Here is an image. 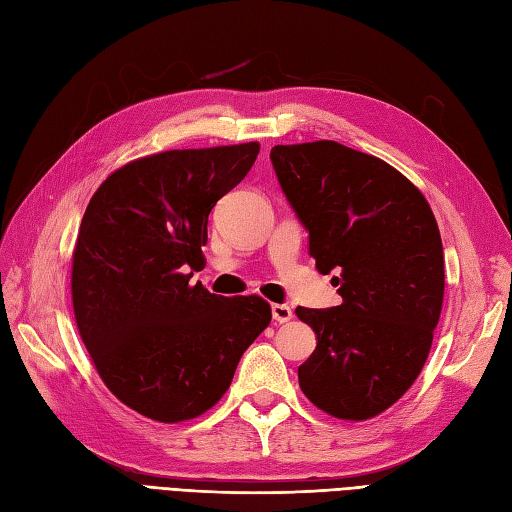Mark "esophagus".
I'll return each mask as SVG.
<instances>
[{"label": "esophagus", "instance_id": "34e87169", "mask_svg": "<svg viewBox=\"0 0 512 512\" xmlns=\"http://www.w3.org/2000/svg\"><path fill=\"white\" fill-rule=\"evenodd\" d=\"M292 316H294V313L287 305H272V320L274 322L285 324V322L292 320Z\"/></svg>", "mask_w": 512, "mask_h": 512}]
</instances>
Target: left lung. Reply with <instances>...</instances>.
<instances>
[{"instance_id":"left-lung-1","label":"left lung","mask_w":512,"mask_h":512,"mask_svg":"<svg viewBox=\"0 0 512 512\" xmlns=\"http://www.w3.org/2000/svg\"><path fill=\"white\" fill-rule=\"evenodd\" d=\"M270 160L316 268L339 272L342 305L296 307L318 337L300 389L333 417L370 419L428 359L445 287L435 214L396 168L333 140L277 144Z\"/></svg>"}]
</instances>
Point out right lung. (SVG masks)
Returning <instances> with one entry per match:
<instances>
[{
  "mask_svg": "<svg viewBox=\"0 0 512 512\" xmlns=\"http://www.w3.org/2000/svg\"><path fill=\"white\" fill-rule=\"evenodd\" d=\"M259 142L140 157L101 183L73 251L75 322L101 381L129 409L177 424L225 396L272 320L259 296H216L207 218L255 164Z\"/></svg>",
  "mask_w": 512,
  "mask_h": 512,
  "instance_id": "obj_1",
  "label": "right lung"
}]
</instances>
